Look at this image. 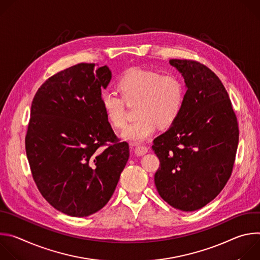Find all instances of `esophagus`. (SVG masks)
<instances>
[{
	"instance_id": "1",
	"label": "esophagus",
	"mask_w": 260,
	"mask_h": 260,
	"mask_svg": "<svg viewBox=\"0 0 260 260\" xmlns=\"http://www.w3.org/2000/svg\"><path fill=\"white\" fill-rule=\"evenodd\" d=\"M148 149H149V148H148L147 146H138L137 148H136V150H135V152H136V154L137 155H139V156H142V155H144V154H146L147 152H148Z\"/></svg>"
}]
</instances>
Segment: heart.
<instances>
[{
	"mask_svg": "<svg viewBox=\"0 0 260 260\" xmlns=\"http://www.w3.org/2000/svg\"><path fill=\"white\" fill-rule=\"evenodd\" d=\"M116 88L120 96L105 90L100 96L101 106L110 124L120 129L126 124L125 103L136 102L138 117L123 132V138L134 143L149 138L157 126L170 127L179 117L185 99L184 85L178 77L139 67L125 71Z\"/></svg>",
	"mask_w": 260,
	"mask_h": 260,
	"instance_id": "heart-1",
	"label": "heart"
}]
</instances>
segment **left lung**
Listing matches in <instances>:
<instances>
[{
	"label": "left lung",
	"instance_id": "1",
	"mask_svg": "<svg viewBox=\"0 0 260 260\" xmlns=\"http://www.w3.org/2000/svg\"><path fill=\"white\" fill-rule=\"evenodd\" d=\"M187 90L173 125L153 140L159 159L154 175L159 196L172 207L192 212L205 207L232 176L239 143L238 119L216 74L193 59H170Z\"/></svg>",
	"mask_w": 260,
	"mask_h": 260
}]
</instances>
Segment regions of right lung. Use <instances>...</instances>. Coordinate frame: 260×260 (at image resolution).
Wrapping results in <instances>:
<instances>
[{"label":"right lung","instance_id":"right-lung-1","mask_svg":"<svg viewBox=\"0 0 260 260\" xmlns=\"http://www.w3.org/2000/svg\"><path fill=\"white\" fill-rule=\"evenodd\" d=\"M110 80L107 66L81 62L49 77L31 102L25 136L30 172L42 197L69 216L100 211L129 156L101 106Z\"/></svg>","mask_w":260,"mask_h":260}]
</instances>
